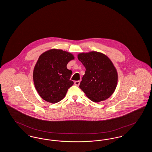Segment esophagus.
Masks as SVG:
<instances>
[{"label": "esophagus", "mask_w": 152, "mask_h": 152, "mask_svg": "<svg viewBox=\"0 0 152 152\" xmlns=\"http://www.w3.org/2000/svg\"><path fill=\"white\" fill-rule=\"evenodd\" d=\"M80 81H75V83H74V84H75V86H79L80 85Z\"/></svg>", "instance_id": "34e87169"}]
</instances>
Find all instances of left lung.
<instances>
[{
	"label": "left lung",
	"instance_id": "obj_1",
	"mask_svg": "<svg viewBox=\"0 0 152 152\" xmlns=\"http://www.w3.org/2000/svg\"><path fill=\"white\" fill-rule=\"evenodd\" d=\"M77 58L86 69L80 84V89L96 102L108 99L115 91L118 80L116 68L111 60L96 51L80 53Z\"/></svg>",
	"mask_w": 152,
	"mask_h": 152
}]
</instances>
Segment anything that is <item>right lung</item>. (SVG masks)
<instances>
[{
	"instance_id": "1",
	"label": "right lung",
	"mask_w": 152,
	"mask_h": 152,
	"mask_svg": "<svg viewBox=\"0 0 152 152\" xmlns=\"http://www.w3.org/2000/svg\"><path fill=\"white\" fill-rule=\"evenodd\" d=\"M74 59L72 54L61 50L52 49L42 53L35 66L33 79L36 91L45 101H61L73 84L72 73L66 65Z\"/></svg>"
}]
</instances>
